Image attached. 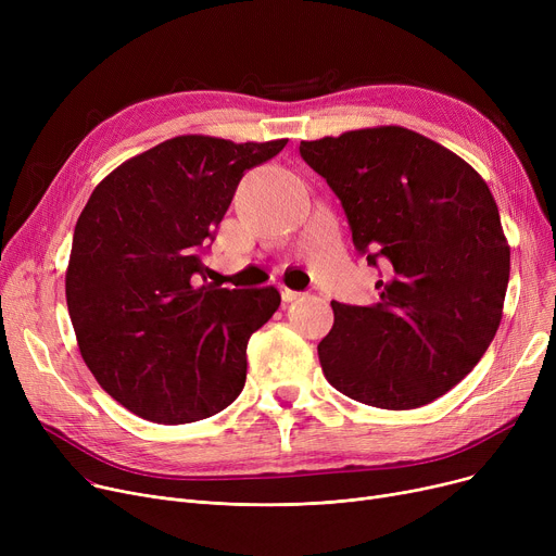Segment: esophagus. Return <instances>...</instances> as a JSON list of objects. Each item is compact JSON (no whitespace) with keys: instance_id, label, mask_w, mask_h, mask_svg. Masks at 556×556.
I'll return each instance as SVG.
<instances>
[{"instance_id":"obj_1","label":"esophagus","mask_w":556,"mask_h":556,"mask_svg":"<svg viewBox=\"0 0 556 556\" xmlns=\"http://www.w3.org/2000/svg\"><path fill=\"white\" fill-rule=\"evenodd\" d=\"M302 298V293H298V290H290V288H281V300L286 302V304H290V302H295V300H300Z\"/></svg>"}]
</instances>
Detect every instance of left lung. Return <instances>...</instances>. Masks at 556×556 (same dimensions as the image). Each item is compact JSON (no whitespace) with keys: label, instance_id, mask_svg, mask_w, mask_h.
Listing matches in <instances>:
<instances>
[{"label":"left lung","instance_id":"8db88e82","mask_svg":"<svg viewBox=\"0 0 556 556\" xmlns=\"http://www.w3.org/2000/svg\"><path fill=\"white\" fill-rule=\"evenodd\" d=\"M300 155L340 198L354 248L386 268L374 306L331 302L333 329L317 344L327 381L383 410L446 394L503 319L509 245L486 182L401 126L302 141Z\"/></svg>","mask_w":556,"mask_h":556}]
</instances>
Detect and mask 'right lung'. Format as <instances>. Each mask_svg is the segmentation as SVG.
I'll return each mask as SVG.
<instances>
[{
	"label": "right lung",
	"instance_id": "add662e5",
	"mask_svg": "<svg viewBox=\"0 0 556 556\" xmlns=\"http://www.w3.org/2000/svg\"><path fill=\"white\" fill-rule=\"evenodd\" d=\"M286 141L166 139L116 166L80 212L65 275L70 317L85 365L137 417L191 424L241 394L248 340L281 295L195 275L245 170Z\"/></svg>",
	"mask_w": 556,
	"mask_h": 556
}]
</instances>
